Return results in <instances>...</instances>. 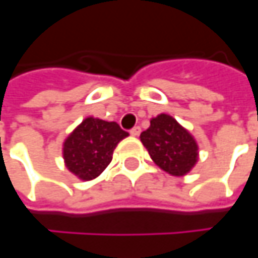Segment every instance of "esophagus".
<instances>
[{
  "mask_svg": "<svg viewBox=\"0 0 258 258\" xmlns=\"http://www.w3.org/2000/svg\"><path fill=\"white\" fill-rule=\"evenodd\" d=\"M131 135L132 136H139L141 135V127L139 126H135L134 129H131Z\"/></svg>",
  "mask_w": 258,
  "mask_h": 258,
  "instance_id": "34e87169",
  "label": "esophagus"
}]
</instances>
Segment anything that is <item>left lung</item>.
Wrapping results in <instances>:
<instances>
[{
  "instance_id": "obj_1",
  "label": "left lung",
  "mask_w": 258,
  "mask_h": 258,
  "mask_svg": "<svg viewBox=\"0 0 258 258\" xmlns=\"http://www.w3.org/2000/svg\"><path fill=\"white\" fill-rule=\"evenodd\" d=\"M141 142L152 161L172 176H183L198 162V144L172 116L158 114L141 134Z\"/></svg>"
}]
</instances>
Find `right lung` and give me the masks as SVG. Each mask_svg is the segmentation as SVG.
I'll return each mask as SVG.
<instances>
[{
	"mask_svg": "<svg viewBox=\"0 0 258 258\" xmlns=\"http://www.w3.org/2000/svg\"><path fill=\"white\" fill-rule=\"evenodd\" d=\"M129 136L116 122L89 116L63 142L66 168L82 181H92L112 162L117 144Z\"/></svg>",
	"mask_w": 258,
	"mask_h": 258,
	"instance_id": "obj_1",
	"label": "right lung"
}]
</instances>
